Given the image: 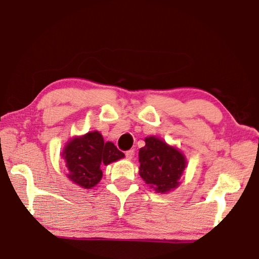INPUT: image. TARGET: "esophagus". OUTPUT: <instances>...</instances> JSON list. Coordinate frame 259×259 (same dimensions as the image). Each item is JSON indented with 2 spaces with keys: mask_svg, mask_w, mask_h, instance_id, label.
Segmentation results:
<instances>
[{
  "mask_svg": "<svg viewBox=\"0 0 259 259\" xmlns=\"http://www.w3.org/2000/svg\"><path fill=\"white\" fill-rule=\"evenodd\" d=\"M134 155H135V152H134V150H128L125 152V157H126V159H133L134 158Z\"/></svg>",
  "mask_w": 259,
  "mask_h": 259,
  "instance_id": "34e87169",
  "label": "esophagus"
}]
</instances>
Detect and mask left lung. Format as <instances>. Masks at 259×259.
<instances>
[{
  "mask_svg": "<svg viewBox=\"0 0 259 259\" xmlns=\"http://www.w3.org/2000/svg\"><path fill=\"white\" fill-rule=\"evenodd\" d=\"M140 149V176L158 194H167L180 187L187 167V158L180 149L156 136L145 137Z\"/></svg>",
  "mask_w": 259,
  "mask_h": 259,
  "instance_id": "obj_1",
  "label": "left lung"
}]
</instances>
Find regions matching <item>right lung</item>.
I'll return each mask as SVG.
<instances>
[{"instance_id": "add662e5", "label": "right lung", "mask_w": 259, "mask_h": 259, "mask_svg": "<svg viewBox=\"0 0 259 259\" xmlns=\"http://www.w3.org/2000/svg\"><path fill=\"white\" fill-rule=\"evenodd\" d=\"M67 177L83 189H92L101 181V166L124 157L112 142H104L100 131H89L70 138L62 151Z\"/></svg>"}]
</instances>
